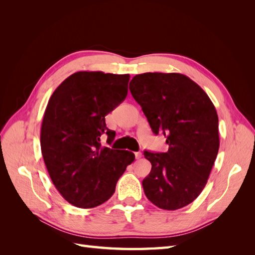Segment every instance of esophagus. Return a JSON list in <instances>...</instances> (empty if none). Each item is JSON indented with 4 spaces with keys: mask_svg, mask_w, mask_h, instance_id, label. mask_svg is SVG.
I'll use <instances>...</instances> for the list:
<instances>
[{
    "mask_svg": "<svg viewBox=\"0 0 255 255\" xmlns=\"http://www.w3.org/2000/svg\"><path fill=\"white\" fill-rule=\"evenodd\" d=\"M135 157H136V159H139V158H141V157H142V154H141V152H135Z\"/></svg>",
    "mask_w": 255,
    "mask_h": 255,
    "instance_id": "esophagus-1",
    "label": "esophagus"
}]
</instances>
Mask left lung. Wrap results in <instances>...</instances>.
<instances>
[{"label":"left lung","mask_w":255,"mask_h":255,"mask_svg":"<svg viewBox=\"0 0 255 255\" xmlns=\"http://www.w3.org/2000/svg\"><path fill=\"white\" fill-rule=\"evenodd\" d=\"M129 90L154 134H164L165 153L144 151L152 169L144 195L161 210L175 211L201 194L219 150L218 115L197 83L181 73L137 74Z\"/></svg>","instance_id":"8db88e82"}]
</instances>
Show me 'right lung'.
I'll list each match as a JSON object with an SVG mask.
<instances>
[{"instance_id": "1", "label": "right lung", "mask_w": 255, "mask_h": 255, "mask_svg": "<svg viewBox=\"0 0 255 255\" xmlns=\"http://www.w3.org/2000/svg\"><path fill=\"white\" fill-rule=\"evenodd\" d=\"M129 74L79 71L53 92L41 125L40 144L54 186L70 204L92 208L106 202L135 159L133 152L101 145L105 116L128 95Z\"/></svg>"}]
</instances>
